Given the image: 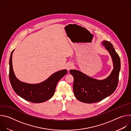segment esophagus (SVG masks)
Instances as JSON below:
<instances>
[{"label":"esophagus","instance_id":"1","mask_svg":"<svg viewBox=\"0 0 131 131\" xmlns=\"http://www.w3.org/2000/svg\"><path fill=\"white\" fill-rule=\"evenodd\" d=\"M73 67V64L72 63H68L66 65V68L67 69V70H69L70 69H72Z\"/></svg>","mask_w":131,"mask_h":131}]
</instances>
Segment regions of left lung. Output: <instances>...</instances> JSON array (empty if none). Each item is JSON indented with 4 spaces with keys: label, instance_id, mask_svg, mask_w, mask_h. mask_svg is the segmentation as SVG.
I'll use <instances>...</instances> for the list:
<instances>
[{
    "label": "left lung",
    "instance_id": "obj_1",
    "mask_svg": "<svg viewBox=\"0 0 131 131\" xmlns=\"http://www.w3.org/2000/svg\"><path fill=\"white\" fill-rule=\"evenodd\" d=\"M102 44L109 52L113 63L114 68L109 76L98 80L78 70L69 71L74 78V95L81 102L90 104L101 101L113 94L117 87L121 68L120 58L110 42L103 41Z\"/></svg>",
    "mask_w": 131,
    "mask_h": 131
}]
</instances>
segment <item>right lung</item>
Here are the masks:
<instances>
[{
	"label": "right lung",
	"instance_id": "obj_1",
	"mask_svg": "<svg viewBox=\"0 0 131 131\" xmlns=\"http://www.w3.org/2000/svg\"><path fill=\"white\" fill-rule=\"evenodd\" d=\"M9 60V79L13 89L16 94L25 100L34 103H41L50 100L54 95L59 81L67 72L66 69L55 72L46 80L36 84H30L18 80L14 72L12 54Z\"/></svg>",
	"mask_w": 131,
	"mask_h": 131
}]
</instances>
